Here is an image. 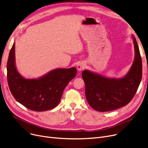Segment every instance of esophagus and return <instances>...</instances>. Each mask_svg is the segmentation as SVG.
<instances>
[{
	"mask_svg": "<svg viewBox=\"0 0 148 148\" xmlns=\"http://www.w3.org/2000/svg\"><path fill=\"white\" fill-rule=\"evenodd\" d=\"M85 67H86V64H85V63H84V62H80V63H79L78 65H77V69L79 72H80Z\"/></svg>",
	"mask_w": 148,
	"mask_h": 148,
	"instance_id": "1",
	"label": "esophagus"
}]
</instances>
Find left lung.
<instances>
[{
    "mask_svg": "<svg viewBox=\"0 0 148 148\" xmlns=\"http://www.w3.org/2000/svg\"><path fill=\"white\" fill-rule=\"evenodd\" d=\"M134 59L128 72L120 79L108 78L85 69L82 73L89 104L98 112H108L127 105L133 98L142 77V62L136 38L132 35Z\"/></svg>",
    "mask_w": 148,
    "mask_h": 148,
    "instance_id": "1",
    "label": "left lung"
}]
</instances>
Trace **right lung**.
Here are the masks:
<instances>
[{
    "mask_svg": "<svg viewBox=\"0 0 148 148\" xmlns=\"http://www.w3.org/2000/svg\"><path fill=\"white\" fill-rule=\"evenodd\" d=\"M77 74L75 67L56 68L38 79H26L15 65V42L7 62V79L11 92L19 103L31 110L43 112L56 107L64 90Z\"/></svg>",
    "mask_w": 148,
    "mask_h": 148,
    "instance_id": "obj_1",
    "label": "right lung"
}]
</instances>
